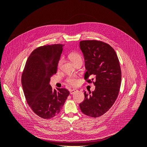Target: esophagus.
<instances>
[{
    "label": "esophagus",
    "mask_w": 147,
    "mask_h": 147,
    "mask_svg": "<svg viewBox=\"0 0 147 147\" xmlns=\"http://www.w3.org/2000/svg\"><path fill=\"white\" fill-rule=\"evenodd\" d=\"M77 91V90H76V89H72V90H71L70 91V94H74V93L76 92Z\"/></svg>",
    "instance_id": "esophagus-1"
}]
</instances>
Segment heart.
I'll return each instance as SVG.
<instances>
[{
  "label": "heart",
  "instance_id": "obj_1",
  "mask_svg": "<svg viewBox=\"0 0 147 147\" xmlns=\"http://www.w3.org/2000/svg\"><path fill=\"white\" fill-rule=\"evenodd\" d=\"M69 59L72 61L74 64L78 63V62H82V56L77 52H72L69 55ZM63 59L61 58L58 62V67H60L63 63ZM66 82H67L70 85L75 86L78 83V78L77 75H69L67 77Z\"/></svg>",
  "mask_w": 147,
  "mask_h": 147
}]
</instances>
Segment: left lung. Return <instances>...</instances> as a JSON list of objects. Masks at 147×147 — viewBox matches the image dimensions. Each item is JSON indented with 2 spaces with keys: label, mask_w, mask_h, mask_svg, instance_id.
<instances>
[{
  "label": "left lung",
  "mask_w": 147,
  "mask_h": 147,
  "mask_svg": "<svg viewBox=\"0 0 147 147\" xmlns=\"http://www.w3.org/2000/svg\"><path fill=\"white\" fill-rule=\"evenodd\" d=\"M80 48L87 70L84 80L96 86L91 94L84 91V99L80 104V108L88 117H99L112 107L118 96L121 83L118 57L112 47L100 40H82Z\"/></svg>",
  "instance_id": "left-lung-1"
}]
</instances>
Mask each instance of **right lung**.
<instances>
[{
  "label": "right lung",
  "mask_w": 147,
  "mask_h": 147,
  "mask_svg": "<svg viewBox=\"0 0 147 147\" xmlns=\"http://www.w3.org/2000/svg\"><path fill=\"white\" fill-rule=\"evenodd\" d=\"M64 44L37 48L30 53L21 76L26 101L33 112L44 119L58 114L69 95L65 88L53 90L50 77L56 74Z\"/></svg>",
  "instance_id": "right-lung-1"
}]
</instances>
